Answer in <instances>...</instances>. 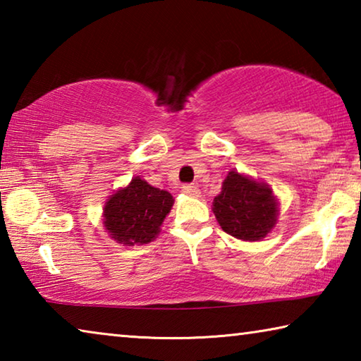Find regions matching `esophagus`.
Masks as SVG:
<instances>
[{
	"instance_id": "esophagus-1",
	"label": "esophagus",
	"mask_w": 361,
	"mask_h": 361,
	"mask_svg": "<svg viewBox=\"0 0 361 361\" xmlns=\"http://www.w3.org/2000/svg\"><path fill=\"white\" fill-rule=\"evenodd\" d=\"M181 191L185 192L186 195H191V197H197V195L200 194L199 188H197V186H194V185H183Z\"/></svg>"
}]
</instances>
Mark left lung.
I'll list each match as a JSON object with an SVG mask.
<instances>
[{
    "label": "left lung",
    "instance_id": "obj_1",
    "mask_svg": "<svg viewBox=\"0 0 361 361\" xmlns=\"http://www.w3.org/2000/svg\"><path fill=\"white\" fill-rule=\"evenodd\" d=\"M213 213L229 235L256 242L264 239L276 226L279 204L266 183L231 170L221 192L213 199Z\"/></svg>",
    "mask_w": 361,
    "mask_h": 361
}]
</instances>
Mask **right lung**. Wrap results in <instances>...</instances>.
I'll list each match as a JSON object with an SVG mask.
<instances>
[{"mask_svg":"<svg viewBox=\"0 0 361 361\" xmlns=\"http://www.w3.org/2000/svg\"><path fill=\"white\" fill-rule=\"evenodd\" d=\"M172 205V194L133 176L126 188L109 195L103 209V224L118 243L143 245L156 239Z\"/></svg>","mask_w":361,"mask_h":361,"instance_id":"add662e5","label":"right lung"}]
</instances>
